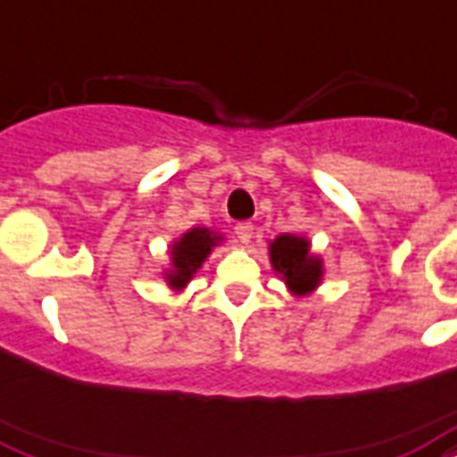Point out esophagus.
Masks as SVG:
<instances>
[{"label": "esophagus", "mask_w": 457, "mask_h": 457, "mask_svg": "<svg viewBox=\"0 0 457 457\" xmlns=\"http://www.w3.org/2000/svg\"><path fill=\"white\" fill-rule=\"evenodd\" d=\"M235 235L242 244H249L251 237H253V225H251V222H239L235 228Z\"/></svg>", "instance_id": "1"}]
</instances>
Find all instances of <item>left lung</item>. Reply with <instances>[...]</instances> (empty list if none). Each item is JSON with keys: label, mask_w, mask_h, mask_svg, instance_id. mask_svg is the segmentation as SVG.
<instances>
[{"label": "left lung", "mask_w": 457, "mask_h": 457, "mask_svg": "<svg viewBox=\"0 0 457 457\" xmlns=\"http://www.w3.org/2000/svg\"><path fill=\"white\" fill-rule=\"evenodd\" d=\"M308 242L301 237L282 235L270 244L272 268L285 275V282L296 294L315 289L322 278V265L308 253Z\"/></svg>", "instance_id": "8db88e82"}]
</instances>
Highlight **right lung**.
<instances>
[{"label": "right lung", "mask_w": 457, "mask_h": 457, "mask_svg": "<svg viewBox=\"0 0 457 457\" xmlns=\"http://www.w3.org/2000/svg\"><path fill=\"white\" fill-rule=\"evenodd\" d=\"M218 242L220 237H215L206 228H194L179 242L172 244V270H168L170 287H185Z\"/></svg>", "instance_id": "1"}]
</instances>
